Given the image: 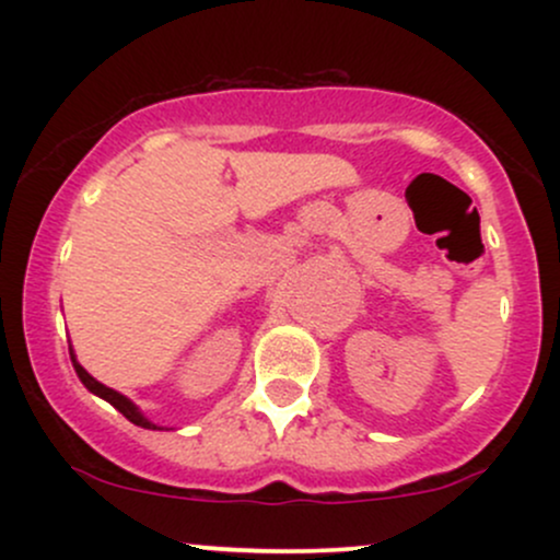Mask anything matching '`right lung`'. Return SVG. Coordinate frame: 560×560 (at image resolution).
Here are the masks:
<instances>
[{
    "instance_id": "right-lung-1",
    "label": "right lung",
    "mask_w": 560,
    "mask_h": 560,
    "mask_svg": "<svg viewBox=\"0 0 560 560\" xmlns=\"http://www.w3.org/2000/svg\"><path fill=\"white\" fill-rule=\"evenodd\" d=\"M70 361H73V369H75V374H79L81 384H83V387H86L89 392H92V395L102 397V400L110 402L115 410H120V413H124L128 421L137 423V427H141V429H163V427H158V423H152L150 419H147V416L141 413L137 405L128 400L126 395H120V392H115V389H110V387H105V384H102V382H96V378H94L92 374H89V371L83 369V365H81L79 361H75V352H73V350H70Z\"/></svg>"
}]
</instances>
